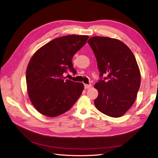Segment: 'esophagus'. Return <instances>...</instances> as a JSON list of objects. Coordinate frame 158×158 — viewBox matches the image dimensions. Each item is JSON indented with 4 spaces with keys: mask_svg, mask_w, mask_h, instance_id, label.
<instances>
[{
    "mask_svg": "<svg viewBox=\"0 0 158 158\" xmlns=\"http://www.w3.org/2000/svg\"><path fill=\"white\" fill-rule=\"evenodd\" d=\"M91 86H92V85H86V84H85V89H89L90 88Z\"/></svg>",
    "mask_w": 158,
    "mask_h": 158,
    "instance_id": "esophagus-1",
    "label": "esophagus"
}]
</instances>
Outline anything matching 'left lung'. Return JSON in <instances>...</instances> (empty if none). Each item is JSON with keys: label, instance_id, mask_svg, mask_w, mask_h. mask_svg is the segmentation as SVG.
I'll list each match as a JSON object with an SVG mask.
<instances>
[{"label": "left lung", "instance_id": "obj_1", "mask_svg": "<svg viewBox=\"0 0 158 158\" xmlns=\"http://www.w3.org/2000/svg\"><path fill=\"white\" fill-rule=\"evenodd\" d=\"M88 43L94 52L101 80L94 85L99 92L94 103L108 116H122L135 103L141 85V73L131 50L115 38L93 36ZM106 76L103 79L102 76Z\"/></svg>", "mask_w": 158, "mask_h": 158}]
</instances>
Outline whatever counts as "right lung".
<instances>
[{
	"mask_svg": "<svg viewBox=\"0 0 158 158\" xmlns=\"http://www.w3.org/2000/svg\"><path fill=\"white\" fill-rule=\"evenodd\" d=\"M89 36L68 35L52 40L37 50L26 69L27 94L36 110L53 118L68 111L84 90V85L65 80L68 70L73 73L72 59L86 43Z\"/></svg>",
	"mask_w": 158,
	"mask_h": 158,
	"instance_id": "add662e5",
	"label": "right lung"
}]
</instances>
